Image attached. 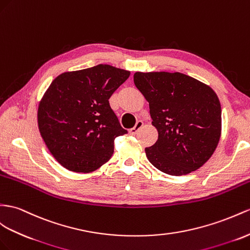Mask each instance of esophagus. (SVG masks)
<instances>
[{
	"instance_id": "34e87169",
	"label": "esophagus",
	"mask_w": 250,
	"mask_h": 250,
	"mask_svg": "<svg viewBox=\"0 0 250 250\" xmlns=\"http://www.w3.org/2000/svg\"><path fill=\"white\" fill-rule=\"evenodd\" d=\"M144 126V123L142 120H138L137 123H136V125H135V126L134 127H132V129L130 130V134H132V135H135V134L142 129V127Z\"/></svg>"
}]
</instances>
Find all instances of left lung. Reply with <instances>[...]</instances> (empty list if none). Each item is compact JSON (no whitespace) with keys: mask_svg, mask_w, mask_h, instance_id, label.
I'll list each match as a JSON object with an SVG mask.
<instances>
[{"mask_svg":"<svg viewBox=\"0 0 250 250\" xmlns=\"http://www.w3.org/2000/svg\"><path fill=\"white\" fill-rule=\"evenodd\" d=\"M134 83L149 102L158 139L146 155L159 171L186 175L212 156L222 132L219 97L209 85L182 73L136 72Z\"/></svg>","mask_w":250,"mask_h":250,"instance_id":"8db88e82","label":"left lung"}]
</instances>
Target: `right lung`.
<instances>
[{"instance_id": "right-lung-1", "label": "right lung", "mask_w": 250, "mask_h": 250, "mask_svg": "<svg viewBox=\"0 0 250 250\" xmlns=\"http://www.w3.org/2000/svg\"><path fill=\"white\" fill-rule=\"evenodd\" d=\"M130 72L108 64L60 74L38 106V127L47 149L65 169L89 173L114 153L126 134L110 106L112 94Z\"/></svg>"}]
</instances>
